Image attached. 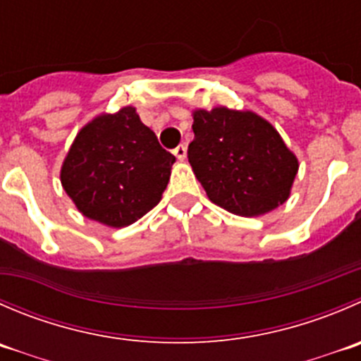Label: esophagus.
Returning a JSON list of instances; mask_svg holds the SVG:
<instances>
[{
  "instance_id": "1",
  "label": "esophagus",
  "mask_w": 361,
  "mask_h": 361,
  "mask_svg": "<svg viewBox=\"0 0 361 361\" xmlns=\"http://www.w3.org/2000/svg\"><path fill=\"white\" fill-rule=\"evenodd\" d=\"M173 153H174V155H176L178 160H183L185 157H187V146H185V145L176 146V148L173 149Z\"/></svg>"
}]
</instances>
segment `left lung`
<instances>
[{
	"mask_svg": "<svg viewBox=\"0 0 361 361\" xmlns=\"http://www.w3.org/2000/svg\"><path fill=\"white\" fill-rule=\"evenodd\" d=\"M188 162L209 201L257 216L288 201L298 160L279 132L254 113L215 107L194 113Z\"/></svg>",
	"mask_w": 361,
	"mask_h": 361,
	"instance_id": "8db88e82",
	"label": "left lung"
}]
</instances>
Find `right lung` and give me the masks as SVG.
Returning a JSON list of instances; mask_svg holds the SVG:
<instances>
[{"instance_id": "obj_1", "label": "right lung", "mask_w": 361, "mask_h": 361, "mask_svg": "<svg viewBox=\"0 0 361 361\" xmlns=\"http://www.w3.org/2000/svg\"><path fill=\"white\" fill-rule=\"evenodd\" d=\"M174 160L134 107H123L77 134L63 162L61 185L84 216L125 227L159 204Z\"/></svg>"}]
</instances>
